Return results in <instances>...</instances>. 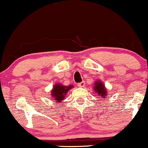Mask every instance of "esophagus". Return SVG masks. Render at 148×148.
<instances>
[{
    "mask_svg": "<svg viewBox=\"0 0 148 148\" xmlns=\"http://www.w3.org/2000/svg\"><path fill=\"white\" fill-rule=\"evenodd\" d=\"M85 85H86V82L84 81H82V82L79 83V84H78V86H79V87L83 88V87H84Z\"/></svg>",
    "mask_w": 148,
    "mask_h": 148,
    "instance_id": "34e87169",
    "label": "esophagus"
}]
</instances>
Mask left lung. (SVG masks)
<instances>
[{
  "label": "left lung",
  "mask_w": 148,
  "mask_h": 148,
  "mask_svg": "<svg viewBox=\"0 0 148 148\" xmlns=\"http://www.w3.org/2000/svg\"><path fill=\"white\" fill-rule=\"evenodd\" d=\"M95 84V87L94 88L95 90V91L97 92L98 95H100L101 97H105V96L107 95V92L106 90V89H105L103 84L101 82H100V81H97V82H96Z\"/></svg>",
  "instance_id": "obj_1"
}]
</instances>
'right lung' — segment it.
<instances>
[{
    "instance_id": "1",
    "label": "right lung",
    "mask_w": 148,
    "mask_h": 148,
    "mask_svg": "<svg viewBox=\"0 0 148 148\" xmlns=\"http://www.w3.org/2000/svg\"><path fill=\"white\" fill-rule=\"evenodd\" d=\"M72 87V86H64L60 84L55 85L51 91V96L53 97V98H54L55 101L60 102L61 101L63 100L67 92Z\"/></svg>"
}]
</instances>
